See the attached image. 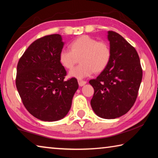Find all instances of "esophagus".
<instances>
[{
	"label": "esophagus",
	"instance_id": "esophagus-1",
	"mask_svg": "<svg viewBox=\"0 0 158 158\" xmlns=\"http://www.w3.org/2000/svg\"><path fill=\"white\" fill-rule=\"evenodd\" d=\"M78 83L80 86H83L84 85L86 84V82L85 81H82V80H78Z\"/></svg>",
	"mask_w": 158,
	"mask_h": 158
}]
</instances>
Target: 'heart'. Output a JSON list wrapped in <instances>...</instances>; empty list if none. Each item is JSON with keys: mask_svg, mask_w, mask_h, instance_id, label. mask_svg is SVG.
<instances>
[{"mask_svg": "<svg viewBox=\"0 0 158 158\" xmlns=\"http://www.w3.org/2000/svg\"><path fill=\"white\" fill-rule=\"evenodd\" d=\"M70 49L63 48L59 53V62L66 69H71L80 58L81 64L69 72L72 78L82 79L94 72H101L108 65L111 58V49L106 41H98L91 36L84 35L70 44Z\"/></svg>", "mask_w": 158, "mask_h": 158, "instance_id": "obj_1", "label": "heart"}]
</instances>
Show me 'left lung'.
<instances>
[{
  "instance_id": "1",
  "label": "left lung",
  "mask_w": 158,
  "mask_h": 158,
  "mask_svg": "<svg viewBox=\"0 0 158 158\" xmlns=\"http://www.w3.org/2000/svg\"><path fill=\"white\" fill-rule=\"evenodd\" d=\"M111 49L108 65L89 84L94 94L91 106L98 116L115 119L134 106L141 83L143 71L136 49L121 35L107 31Z\"/></svg>"
}]
</instances>
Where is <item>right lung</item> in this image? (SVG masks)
<instances>
[{
  "instance_id": "add662e5",
  "label": "right lung",
  "mask_w": 158,
  "mask_h": 158,
  "mask_svg": "<svg viewBox=\"0 0 158 158\" xmlns=\"http://www.w3.org/2000/svg\"><path fill=\"white\" fill-rule=\"evenodd\" d=\"M63 46L61 35L45 36L30 45L17 64L19 96L29 113L42 121L64 118L79 88L77 79L64 80L67 72L59 62Z\"/></svg>"
}]
</instances>
